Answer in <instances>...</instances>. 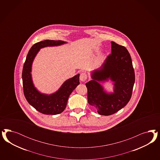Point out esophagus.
Wrapping results in <instances>:
<instances>
[{
  "label": "esophagus",
  "instance_id": "34e87169",
  "mask_svg": "<svg viewBox=\"0 0 160 160\" xmlns=\"http://www.w3.org/2000/svg\"><path fill=\"white\" fill-rule=\"evenodd\" d=\"M87 78V74L86 73H81L80 76V79L82 82H85Z\"/></svg>",
  "mask_w": 160,
  "mask_h": 160
}]
</instances>
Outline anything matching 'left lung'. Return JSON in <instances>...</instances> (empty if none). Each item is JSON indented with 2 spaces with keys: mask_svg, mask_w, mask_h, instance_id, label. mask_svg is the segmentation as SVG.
<instances>
[{
  "mask_svg": "<svg viewBox=\"0 0 160 160\" xmlns=\"http://www.w3.org/2000/svg\"><path fill=\"white\" fill-rule=\"evenodd\" d=\"M112 53L102 67L92 73V80L86 83L89 104L100 115L110 116L126 106L131 98L135 73L131 56L127 48L112 42ZM110 78L115 83V92L108 95L98 82Z\"/></svg>",
  "mask_w": 160,
  "mask_h": 160,
  "instance_id": "obj_1",
  "label": "left lung"
}]
</instances>
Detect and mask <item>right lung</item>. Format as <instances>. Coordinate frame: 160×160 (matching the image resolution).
<instances>
[{"label":"right lung","instance_id":"obj_1","mask_svg":"<svg viewBox=\"0 0 160 160\" xmlns=\"http://www.w3.org/2000/svg\"><path fill=\"white\" fill-rule=\"evenodd\" d=\"M64 43L62 40H46L34 44L30 49L23 65L22 80L24 97L32 106L44 114L56 115L63 112L66 107L70 95L80 84L78 74L66 80L57 92L49 96L40 93L33 84L30 74L31 68L34 57L40 48L58 46Z\"/></svg>","mask_w":160,"mask_h":160}]
</instances>
